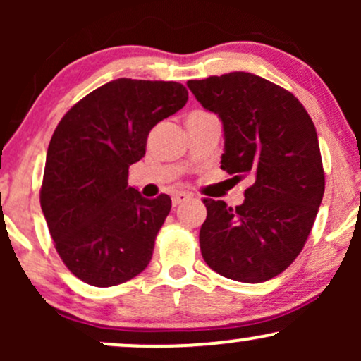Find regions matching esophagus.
<instances>
[{
  "instance_id": "esophagus-1",
  "label": "esophagus",
  "mask_w": 361,
  "mask_h": 361,
  "mask_svg": "<svg viewBox=\"0 0 361 361\" xmlns=\"http://www.w3.org/2000/svg\"><path fill=\"white\" fill-rule=\"evenodd\" d=\"M190 198H192V195L186 193V192H176L173 195V205H180V204H185V202H188Z\"/></svg>"
}]
</instances>
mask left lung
Segmentation results:
<instances>
[{
	"instance_id": "obj_1",
	"label": "left lung",
	"mask_w": 361,
	"mask_h": 361,
	"mask_svg": "<svg viewBox=\"0 0 361 361\" xmlns=\"http://www.w3.org/2000/svg\"><path fill=\"white\" fill-rule=\"evenodd\" d=\"M186 85L205 110L221 118V168L238 181H251L244 202L234 209L204 198L202 256L226 279L270 280L299 256L324 195L312 118L290 91L251 73Z\"/></svg>"
}]
</instances>
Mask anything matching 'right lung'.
<instances>
[{"mask_svg":"<svg viewBox=\"0 0 361 361\" xmlns=\"http://www.w3.org/2000/svg\"><path fill=\"white\" fill-rule=\"evenodd\" d=\"M186 100L180 82L118 78L54 130L40 207L61 259L85 283L114 287L146 270L171 198H144L127 183L128 166L146 154L151 128Z\"/></svg>","mask_w":361,"mask_h":361,"instance_id":"right-lung-1","label":"right lung"}]
</instances>
